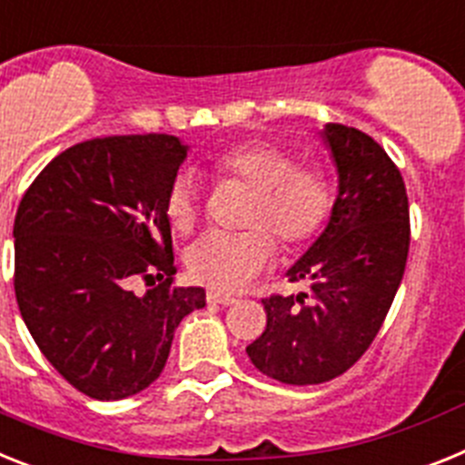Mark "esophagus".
Here are the masks:
<instances>
[{
  "label": "esophagus",
  "mask_w": 465,
  "mask_h": 465,
  "mask_svg": "<svg viewBox=\"0 0 465 465\" xmlns=\"http://www.w3.org/2000/svg\"><path fill=\"white\" fill-rule=\"evenodd\" d=\"M205 300H208V304H222V306H232V304H236V300H233L232 294L213 292V290H210V292L205 294Z\"/></svg>",
  "instance_id": "34e87169"
}]
</instances>
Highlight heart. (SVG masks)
<instances>
[{
	"instance_id": "b5f03b06",
	"label": "heart",
	"mask_w": 465,
	"mask_h": 465,
	"mask_svg": "<svg viewBox=\"0 0 465 465\" xmlns=\"http://www.w3.org/2000/svg\"><path fill=\"white\" fill-rule=\"evenodd\" d=\"M217 183L252 189L243 210L248 232L203 233L187 250V272L215 292H238L272 266L276 238L285 252L309 245L328 224L334 205L330 175L318 163H297L288 147L273 140H245L213 161ZM165 217L177 233L201 220V187L193 173L180 171L165 193Z\"/></svg>"
}]
</instances>
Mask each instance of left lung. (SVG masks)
Masks as SVG:
<instances>
[{
    "label": "left lung",
    "instance_id": "1",
    "mask_svg": "<svg viewBox=\"0 0 465 465\" xmlns=\"http://www.w3.org/2000/svg\"><path fill=\"white\" fill-rule=\"evenodd\" d=\"M322 140L337 165V201L325 232L288 272L309 292L262 300L266 330L245 349L262 374L292 386L330 381L370 349L410 252L398 165L358 128L328 124Z\"/></svg>",
    "mask_w": 465,
    "mask_h": 465
}]
</instances>
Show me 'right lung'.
I'll return each mask as SVG.
<instances>
[{
    "label": "right lung",
    "instance_id": "right-lung-1",
    "mask_svg": "<svg viewBox=\"0 0 465 465\" xmlns=\"http://www.w3.org/2000/svg\"><path fill=\"white\" fill-rule=\"evenodd\" d=\"M184 159L175 135L95 137L55 156L20 201V316L46 361L88 398L147 389L180 321L205 306L203 288L173 285L165 193ZM135 277L155 288L135 295Z\"/></svg>",
    "mask_w": 465,
    "mask_h": 465
}]
</instances>
